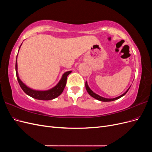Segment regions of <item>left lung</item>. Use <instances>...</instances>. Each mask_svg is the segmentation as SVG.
Returning a JSON list of instances; mask_svg holds the SVG:
<instances>
[{"label":"left lung","mask_w":152,"mask_h":152,"mask_svg":"<svg viewBox=\"0 0 152 152\" xmlns=\"http://www.w3.org/2000/svg\"><path fill=\"white\" fill-rule=\"evenodd\" d=\"M86 90H87V93H88L89 94V95L91 96L92 97H93L94 98H95V99H98V100H99V101H101V102H112V101H115V100L118 99H119V98H121V97H122L123 96H124V95H125V94L127 93V92L129 91V89L130 87L126 91V92H125V93H124L123 94H122L121 96H118V97H117V98H112V99L104 98H103V97H102V96H99V95H98V94H96V93H94L93 91L91 90V89L89 87L88 85H87V82H86Z\"/></svg>","instance_id":"left-lung-1"}]
</instances>
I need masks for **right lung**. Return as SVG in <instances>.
Returning a JSON list of instances; mask_svg holds the SVG:
<instances>
[{
	"mask_svg": "<svg viewBox=\"0 0 152 152\" xmlns=\"http://www.w3.org/2000/svg\"><path fill=\"white\" fill-rule=\"evenodd\" d=\"M71 72L72 71H68L64 73L62 76L61 79L59 82V83L51 89H49L48 91H35L27 87L25 84L23 83V82L20 79V78L18 77V74L17 60L16 61V77L18 81V83H19L21 88L26 94L31 96V98L37 99H39V100H50V99L57 98L58 96L60 95L63 93V91L64 89H65V87L66 86L67 76L70 74Z\"/></svg>",
	"mask_w": 152,
	"mask_h": 152,
	"instance_id": "add662e5",
	"label": "right lung"
}]
</instances>
